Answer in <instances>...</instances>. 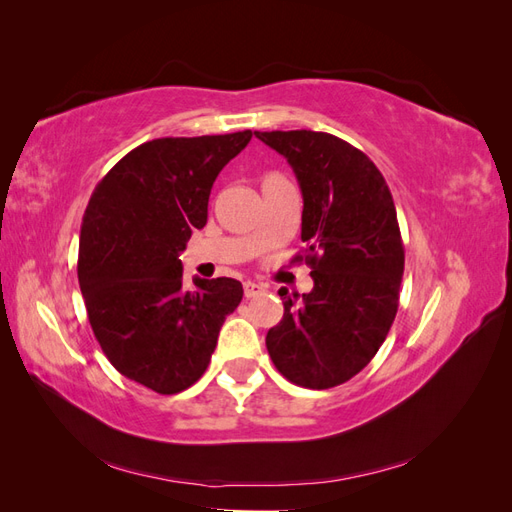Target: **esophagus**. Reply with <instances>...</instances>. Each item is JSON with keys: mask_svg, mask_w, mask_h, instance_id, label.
Masks as SVG:
<instances>
[{"mask_svg": "<svg viewBox=\"0 0 512 512\" xmlns=\"http://www.w3.org/2000/svg\"><path fill=\"white\" fill-rule=\"evenodd\" d=\"M265 290H267L265 286H262V284H256V282H245V284H243V292H245V297H247V299L258 297V294H262Z\"/></svg>", "mask_w": 512, "mask_h": 512, "instance_id": "1", "label": "esophagus"}]
</instances>
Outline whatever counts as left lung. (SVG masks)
<instances>
[{
    "instance_id": "1",
    "label": "left lung",
    "mask_w": 512,
    "mask_h": 512,
    "mask_svg": "<svg viewBox=\"0 0 512 512\" xmlns=\"http://www.w3.org/2000/svg\"><path fill=\"white\" fill-rule=\"evenodd\" d=\"M288 160L303 194L301 239L314 288L280 290L284 318L267 333L273 365L292 384L331 389L374 359L391 331L404 241L389 185L361 149L327 132H254Z\"/></svg>"
}]
</instances>
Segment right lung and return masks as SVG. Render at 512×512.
<instances>
[{"label": "right lung", "instance_id": "add662e5", "mask_svg": "<svg viewBox=\"0 0 512 512\" xmlns=\"http://www.w3.org/2000/svg\"><path fill=\"white\" fill-rule=\"evenodd\" d=\"M250 138L252 130L147 141L108 170L85 209L79 284L91 329L121 376L160 395L205 374L243 299L232 277L183 288L179 254L207 224L215 177Z\"/></svg>", "mask_w": 512, "mask_h": 512}]
</instances>
